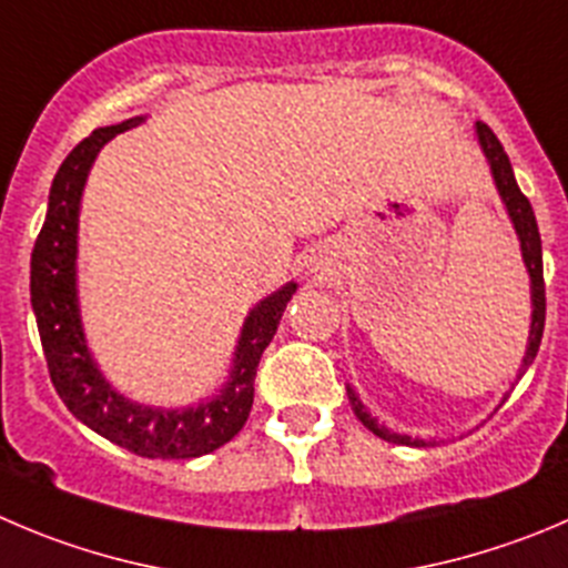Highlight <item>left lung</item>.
<instances>
[{
    "instance_id": "1",
    "label": "left lung",
    "mask_w": 568,
    "mask_h": 568,
    "mask_svg": "<svg viewBox=\"0 0 568 568\" xmlns=\"http://www.w3.org/2000/svg\"><path fill=\"white\" fill-rule=\"evenodd\" d=\"M477 139H479V148H483L485 159L490 164V175H494L496 189H499V197L505 203L507 214H510V223L516 229L518 242H521V258H524V267L530 273V301H532V321H530V337H527V351H524V359H521V368H518V376L524 371L530 368L532 359L538 354V345H541L544 337V321H547V293H544V256H541V234H538V223H536V214H532L530 200L524 197L521 189H518L516 175H513V166L510 159H507L505 148L501 142L496 139V133L490 131L485 122H477ZM348 398H351V407H354L356 418L362 424L368 426L376 437L387 443H398V446H432V437L424 440V437H409L402 435V432H393L387 426H382L368 409L362 407V402L356 398V393L348 387ZM507 398V396H505ZM501 398V402H505Z\"/></svg>"
}]
</instances>
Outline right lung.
Instances as JSON below:
<instances>
[{
  "label": "right lung",
  "instance_id": "right-lung-1",
  "mask_svg": "<svg viewBox=\"0 0 568 568\" xmlns=\"http://www.w3.org/2000/svg\"><path fill=\"white\" fill-rule=\"evenodd\" d=\"M144 116H133L111 128H97L78 144L58 170L50 189L44 229L38 234L30 262V301L36 312L38 334L44 345L47 368L58 396L69 413L89 429L116 443L139 457L189 460L209 455L229 443L245 426L253 407V379L258 359L278 328L298 284L290 281L273 295L258 301L245 317L240 343L234 351L231 376L217 396L181 409L148 407L113 390L97 368L85 345L78 304V217L85 178L97 153L116 133L142 125Z\"/></svg>",
  "mask_w": 568,
  "mask_h": 568
}]
</instances>
